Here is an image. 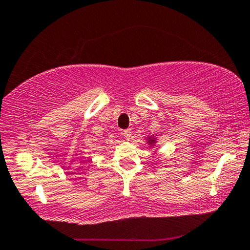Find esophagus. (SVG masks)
<instances>
[{
	"mask_svg": "<svg viewBox=\"0 0 250 250\" xmlns=\"http://www.w3.org/2000/svg\"><path fill=\"white\" fill-rule=\"evenodd\" d=\"M122 134L123 136H125V140H130V139H132V130L130 129H125L122 132Z\"/></svg>",
	"mask_w": 250,
	"mask_h": 250,
	"instance_id": "esophagus-1",
	"label": "esophagus"
}]
</instances>
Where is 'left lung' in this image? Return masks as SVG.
<instances>
[{
	"label": "left lung",
	"mask_w": 250,
	"mask_h": 250,
	"mask_svg": "<svg viewBox=\"0 0 250 250\" xmlns=\"http://www.w3.org/2000/svg\"><path fill=\"white\" fill-rule=\"evenodd\" d=\"M146 143H147V145H149V147L156 146L157 138H154V136H148V138L146 139Z\"/></svg>",
	"instance_id": "left-lung-1"
}]
</instances>
